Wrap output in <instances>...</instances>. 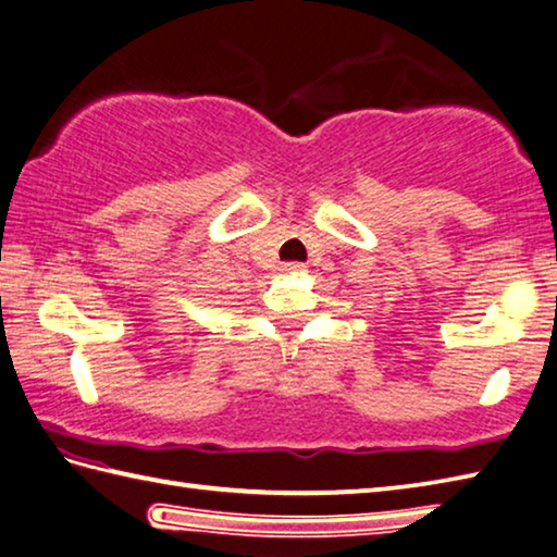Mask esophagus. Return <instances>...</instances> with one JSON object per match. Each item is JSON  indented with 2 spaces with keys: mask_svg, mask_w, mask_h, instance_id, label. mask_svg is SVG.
Here are the masks:
<instances>
[{
  "mask_svg": "<svg viewBox=\"0 0 557 557\" xmlns=\"http://www.w3.org/2000/svg\"><path fill=\"white\" fill-rule=\"evenodd\" d=\"M282 272H287V275H299V272H305V262H282Z\"/></svg>",
  "mask_w": 557,
  "mask_h": 557,
  "instance_id": "esophagus-1",
  "label": "esophagus"
}]
</instances>
